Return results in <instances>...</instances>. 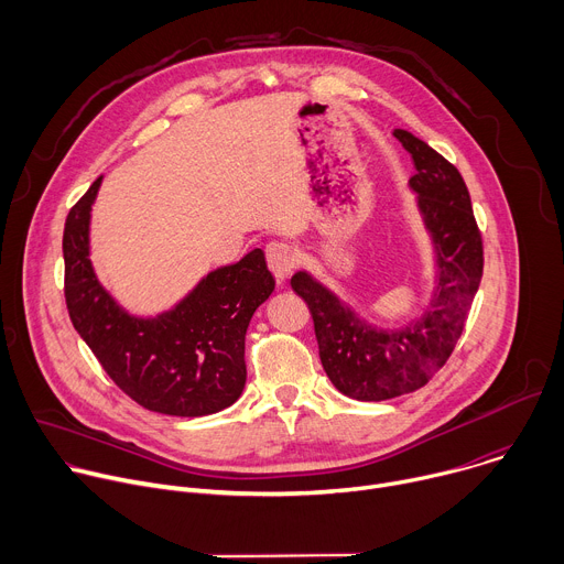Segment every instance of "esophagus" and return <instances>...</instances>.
Instances as JSON below:
<instances>
[{"instance_id": "1", "label": "esophagus", "mask_w": 564, "mask_h": 564, "mask_svg": "<svg viewBox=\"0 0 564 564\" xmlns=\"http://www.w3.org/2000/svg\"><path fill=\"white\" fill-rule=\"evenodd\" d=\"M265 257H268V265L272 270V274L276 276V281H285L294 265H296V257L292 252V248L283 240H270L265 246Z\"/></svg>"}]
</instances>
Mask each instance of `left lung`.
Instances as JSON below:
<instances>
[{
	"label": "left lung",
	"instance_id": "obj_1",
	"mask_svg": "<svg viewBox=\"0 0 564 564\" xmlns=\"http://www.w3.org/2000/svg\"><path fill=\"white\" fill-rule=\"evenodd\" d=\"M392 135L413 155L409 181L435 250V288L422 316L401 328L368 324L330 288L307 272L292 276V290L307 303L318 357L339 392L359 401H383L413 392L446 364L481 281V236L459 172L411 131Z\"/></svg>",
	"mask_w": 564,
	"mask_h": 564
}]
</instances>
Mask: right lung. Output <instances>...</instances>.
Segmentation results:
<instances>
[{
	"mask_svg": "<svg viewBox=\"0 0 564 564\" xmlns=\"http://www.w3.org/2000/svg\"><path fill=\"white\" fill-rule=\"evenodd\" d=\"M102 176L64 225V296L73 328L116 386L147 411L174 417L218 413L246 388V333L274 290L263 250L216 268L172 310L129 314L98 281L89 225Z\"/></svg>",
	"mask_w": 564,
	"mask_h": 564,
	"instance_id": "1",
	"label": "right lung"
}]
</instances>
